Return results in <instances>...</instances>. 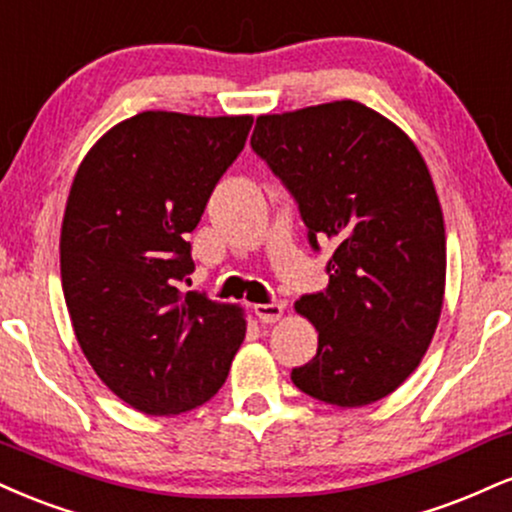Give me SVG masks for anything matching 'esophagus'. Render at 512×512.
Instances as JSON below:
<instances>
[{"label":"esophagus","mask_w":512,"mask_h":512,"mask_svg":"<svg viewBox=\"0 0 512 512\" xmlns=\"http://www.w3.org/2000/svg\"><path fill=\"white\" fill-rule=\"evenodd\" d=\"M283 303H264V305H255V315L262 319V322L272 324L276 319H281L283 315Z\"/></svg>","instance_id":"34e87169"}]
</instances>
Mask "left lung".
<instances>
[{
	"instance_id": "1",
	"label": "left lung",
	"mask_w": 512,
	"mask_h": 512,
	"mask_svg": "<svg viewBox=\"0 0 512 512\" xmlns=\"http://www.w3.org/2000/svg\"><path fill=\"white\" fill-rule=\"evenodd\" d=\"M252 152L298 205L329 286L295 310L317 355L291 372L307 396L360 408L420 365L439 324L446 233L427 164L396 123L353 100L257 119Z\"/></svg>"
}]
</instances>
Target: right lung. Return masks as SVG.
Here are the masks:
<instances>
[{"label":"right lung","mask_w":512,"mask_h":512,"mask_svg":"<svg viewBox=\"0 0 512 512\" xmlns=\"http://www.w3.org/2000/svg\"><path fill=\"white\" fill-rule=\"evenodd\" d=\"M252 116L143 112L97 140L61 224V286L85 357L123 403L178 415L221 389L245 338L236 305L183 291L188 233L243 152Z\"/></svg>","instance_id":"obj_1"}]
</instances>
